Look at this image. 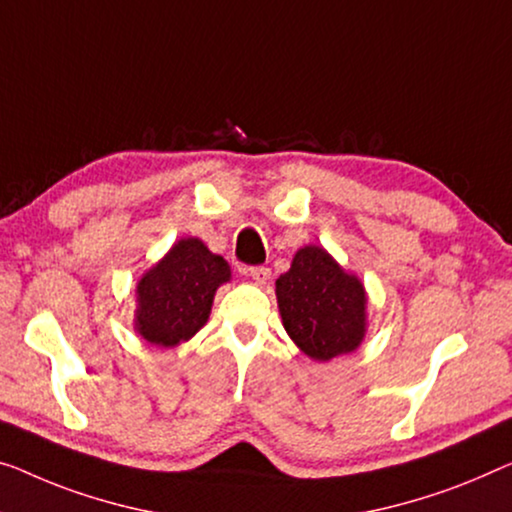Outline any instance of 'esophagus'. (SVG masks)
Here are the masks:
<instances>
[{
    "instance_id": "34e87169",
    "label": "esophagus",
    "mask_w": 512,
    "mask_h": 512,
    "mask_svg": "<svg viewBox=\"0 0 512 512\" xmlns=\"http://www.w3.org/2000/svg\"><path fill=\"white\" fill-rule=\"evenodd\" d=\"M248 276L253 278L257 285H266V280L271 278V271L266 266H248Z\"/></svg>"
}]
</instances>
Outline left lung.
<instances>
[{
	"mask_svg": "<svg viewBox=\"0 0 512 512\" xmlns=\"http://www.w3.org/2000/svg\"><path fill=\"white\" fill-rule=\"evenodd\" d=\"M285 331L315 361L354 352L365 335V292L324 248L305 246L276 280Z\"/></svg>",
	"mask_w": 512,
	"mask_h": 512,
	"instance_id": "1",
	"label": "left lung"
}]
</instances>
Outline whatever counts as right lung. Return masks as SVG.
<instances>
[{"mask_svg":"<svg viewBox=\"0 0 512 512\" xmlns=\"http://www.w3.org/2000/svg\"><path fill=\"white\" fill-rule=\"evenodd\" d=\"M230 266L200 239H181L137 285L135 329L151 345L174 347L207 324L213 294Z\"/></svg>","mask_w":512,"mask_h":512,"instance_id":"right-lung-1","label":"right lung"}]
</instances>
